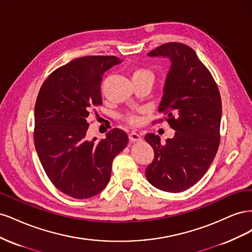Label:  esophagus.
<instances>
[{"label":"esophagus","mask_w":252,"mask_h":252,"mask_svg":"<svg viewBox=\"0 0 252 252\" xmlns=\"http://www.w3.org/2000/svg\"><path fill=\"white\" fill-rule=\"evenodd\" d=\"M129 139H130L131 142H141L142 136H141V134L136 133V132H130L129 133Z\"/></svg>","instance_id":"34e87169"}]
</instances>
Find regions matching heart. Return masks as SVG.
I'll list each match as a JSON object with an SVG mask.
<instances>
[{
    "instance_id": "heart-1",
    "label": "heart",
    "mask_w": 252,
    "mask_h": 252,
    "mask_svg": "<svg viewBox=\"0 0 252 252\" xmlns=\"http://www.w3.org/2000/svg\"><path fill=\"white\" fill-rule=\"evenodd\" d=\"M144 79H149L152 80L154 79V75H152L151 71L146 69V68H136L131 73V80L132 82L134 81H139V80H144ZM124 120L132 126L139 125L140 123V117L135 113H127L125 114Z\"/></svg>"
}]
</instances>
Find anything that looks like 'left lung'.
Returning <instances> with one entry per match:
<instances>
[{
    "instance_id": "8db88e82",
    "label": "left lung",
    "mask_w": 252,
    "mask_h": 252,
    "mask_svg": "<svg viewBox=\"0 0 252 252\" xmlns=\"http://www.w3.org/2000/svg\"><path fill=\"white\" fill-rule=\"evenodd\" d=\"M148 56L171 61L158 112L175 133L164 143L154 133L145 136L155 151L145 174L159 190L182 192L202 179L217 155L222 101L210 71L187 45L166 43Z\"/></svg>"
}]
</instances>
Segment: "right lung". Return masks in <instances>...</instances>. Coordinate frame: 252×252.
Returning <instances> with one entry per match:
<instances>
[{
  "instance_id": "1",
  "label": "right lung",
  "mask_w": 252,
  "mask_h": 252,
  "mask_svg": "<svg viewBox=\"0 0 252 252\" xmlns=\"http://www.w3.org/2000/svg\"><path fill=\"white\" fill-rule=\"evenodd\" d=\"M121 61L114 56L74 59L48 75L34 106L33 141L47 177L60 191L88 199L107 186L113 158L128 144L119 128L89 141V112L102 105L103 74Z\"/></svg>"
}]
</instances>
